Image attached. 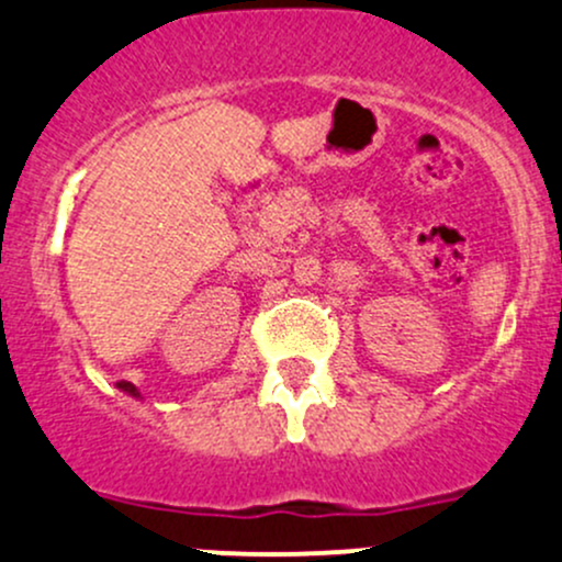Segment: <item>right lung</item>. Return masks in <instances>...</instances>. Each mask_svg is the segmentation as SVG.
Returning <instances> with one entry per match:
<instances>
[{"label": "right lung", "instance_id": "add662e5", "mask_svg": "<svg viewBox=\"0 0 562 562\" xmlns=\"http://www.w3.org/2000/svg\"><path fill=\"white\" fill-rule=\"evenodd\" d=\"M115 386H119L121 392H126V395H132V397H140V390H137L135 384H130V381H119V384H115Z\"/></svg>", "mask_w": 562, "mask_h": 562}]
</instances>
